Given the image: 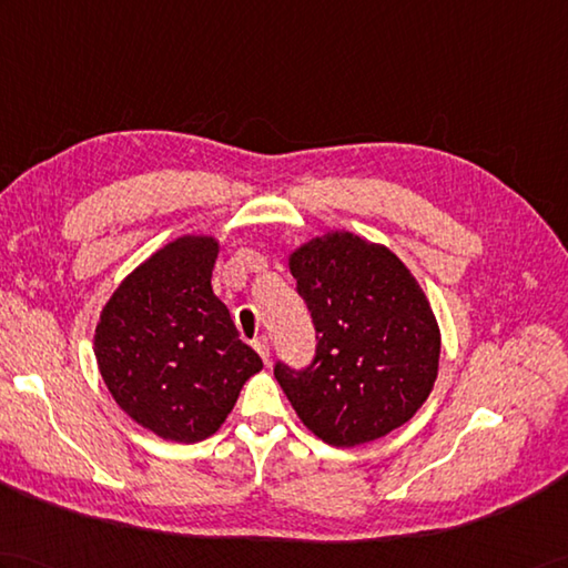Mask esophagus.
Returning <instances> with one entry per match:
<instances>
[{"instance_id":"esophagus-1","label":"esophagus","mask_w":568,"mask_h":568,"mask_svg":"<svg viewBox=\"0 0 568 568\" xmlns=\"http://www.w3.org/2000/svg\"><path fill=\"white\" fill-rule=\"evenodd\" d=\"M254 348L258 351V355L263 358V363H268V361H271V344H268V338H266V336H258V338H254Z\"/></svg>"}]
</instances>
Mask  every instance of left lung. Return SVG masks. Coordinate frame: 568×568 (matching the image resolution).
<instances>
[{
    "mask_svg": "<svg viewBox=\"0 0 568 568\" xmlns=\"http://www.w3.org/2000/svg\"><path fill=\"white\" fill-rule=\"evenodd\" d=\"M310 310V365L273 375L314 435L353 447L399 428L428 399L440 332L424 290L389 248L351 232L316 236L290 256Z\"/></svg>",
    "mask_w": 568,
    "mask_h": 568,
    "instance_id": "8db88e82",
    "label": "left lung"
}]
</instances>
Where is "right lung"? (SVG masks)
<instances>
[{"instance_id": "obj_1", "label": "right lung", "mask_w": 568, "mask_h": 568, "mask_svg": "<svg viewBox=\"0 0 568 568\" xmlns=\"http://www.w3.org/2000/svg\"><path fill=\"white\" fill-rule=\"evenodd\" d=\"M215 258L210 236L166 244L128 275L97 324L105 387L130 418L166 440L213 435L263 367L213 293Z\"/></svg>"}]
</instances>
